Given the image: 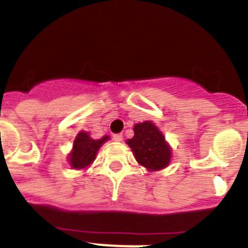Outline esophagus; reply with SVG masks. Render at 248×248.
<instances>
[{
  "instance_id": "obj_1",
  "label": "esophagus",
  "mask_w": 248,
  "mask_h": 248,
  "mask_svg": "<svg viewBox=\"0 0 248 248\" xmlns=\"http://www.w3.org/2000/svg\"><path fill=\"white\" fill-rule=\"evenodd\" d=\"M113 140H114V141H122V140H123L122 133H119V134H114L113 135Z\"/></svg>"
}]
</instances>
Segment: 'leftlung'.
<instances>
[{
    "mask_svg": "<svg viewBox=\"0 0 248 248\" xmlns=\"http://www.w3.org/2000/svg\"><path fill=\"white\" fill-rule=\"evenodd\" d=\"M126 143L134 153L138 163L149 170L165 168L171 157V150L165 143V138L151 122L137 124L134 137Z\"/></svg>",
    "mask_w": 248,
    "mask_h": 248,
    "instance_id": "1",
    "label": "left lung"
}]
</instances>
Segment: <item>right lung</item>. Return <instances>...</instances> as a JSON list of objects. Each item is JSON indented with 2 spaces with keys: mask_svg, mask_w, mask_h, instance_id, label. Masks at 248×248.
Returning <instances> with one entry per match:
<instances>
[{
  "mask_svg": "<svg viewBox=\"0 0 248 248\" xmlns=\"http://www.w3.org/2000/svg\"><path fill=\"white\" fill-rule=\"evenodd\" d=\"M105 140H108V137L94 140L87 133L80 131L79 134L77 135L76 140H74L73 150L69 155V161H71L72 168L83 169L85 166H88L95 159L98 149L102 146Z\"/></svg>",
  "mask_w": 248,
  "mask_h": 248,
  "instance_id": "right-lung-1",
  "label": "right lung"
}]
</instances>
